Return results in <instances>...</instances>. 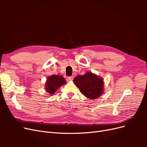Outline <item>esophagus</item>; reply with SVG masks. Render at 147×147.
Here are the masks:
<instances>
[{
    "mask_svg": "<svg viewBox=\"0 0 147 147\" xmlns=\"http://www.w3.org/2000/svg\"><path fill=\"white\" fill-rule=\"evenodd\" d=\"M67 81L68 82H72L73 80H74V77H67Z\"/></svg>",
    "mask_w": 147,
    "mask_h": 147,
    "instance_id": "esophagus-1",
    "label": "esophagus"
}]
</instances>
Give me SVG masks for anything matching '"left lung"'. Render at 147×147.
Instances as JSON below:
<instances>
[{"mask_svg":"<svg viewBox=\"0 0 147 147\" xmlns=\"http://www.w3.org/2000/svg\"><path fill=\"white\" fill-rule=\"evenodd\" d=\"M74 83L84 96L90 99H96L104 92V79L88 71L83 75H78Z\"/></svg>","mask_w":147,"mask_h":147,"instance_id":"left-lung-1","label":"left lung"}]
</instances>
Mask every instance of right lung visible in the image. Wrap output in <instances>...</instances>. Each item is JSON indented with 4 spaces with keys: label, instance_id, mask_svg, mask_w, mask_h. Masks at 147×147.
<instances>
[{
    "label": "right lung",
    "instance_id": "obj_1",
    "mask_svg": "<svg viewBox=\"0 0 147 147\" xmlns=\"http://www.w3.org/2000/svg\"><path fill=\"white\" fill-rule=\"evenodd\" d=\"M66 84L64 78L59 75H53L48 77L45 83V90L50 95L55 94L61 86Z\"/></svg>",
    "mask_w": 147,
    "mask_h": 147
}]
</instances>
